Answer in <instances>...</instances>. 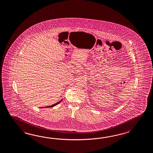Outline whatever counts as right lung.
Here are the masks:
<instances>
[{
	"instance_id": "add662e5",
	"label": "right lung",
	"mask_w": 153,
	"mask_h": 153,
	"mask_svg": "<svg viewBox=\"0 0 153 153\" xmlns=\"http://www.w3.org/2000/svg\"><path fill=\"white\" fill-rule=\"evenodd\" d=\"M62 101V99L60 100L59 102H58L57 103H55V104H54V105H51V106H49L47 107H45V108H46V107H52L55 106H56V105H58V104H59V103H60ZM44 107H43V108H44ZM41 108H42V107H41Z\"/></svg>"
}]
</instances>
